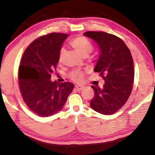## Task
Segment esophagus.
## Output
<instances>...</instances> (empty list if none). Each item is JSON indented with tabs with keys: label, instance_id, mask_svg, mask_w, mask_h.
Returning a JSON list of instances; mask_svg holds the SVG:
<instances>
[{
	"label": "esophagus",
	"instance_id": "1",
	"mask_svg": "<svg viewBox=\"0 0 155 155\" xmlns=\"http://www.w3.org/2000/svg\"><path fill=\"white\" fill-rule=\"evenodd\" d=\"M84 88V86L78 85V86H75V90L77 91H81L82 89H83Z\"/></svg>",
	"mask_w": 155,
	"mask_h": 155
}]
</instances>
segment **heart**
Returning a JSON list of instances; mask_svg holds the SVG:
<instances>
[{
    "label": "heart",
    "instance_id": "b5f03b06",
    "mask_svg": "<svg viewBox=\"0 0 155 155\" xmlns=\"http://www.w3.org/2000/svg\"><path fill=\"white\" fill-rule=\"evenodd\" d=\"M71 47L78 51L81 56L87 57L89 54L91 52L93 49V46L90 41L87 38L84 37H78V38H74L70 42ZM65 50L64 49H61L59 53V60L61 61L63 59L64 55ZM69 78L74 81L79 82L83 79L84 73L79 70H74L69 74Z\"/></svg>",
    "mask_w": 155,
    "mask_h": 155
}]
</instances>
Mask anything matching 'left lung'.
Listing matches in <instances>:
<instances>
[{
  "label": "left lung",
  "instance_id": "1",
  "mask_svg": "<svg viewBox=\"0 0 155 155\" xmlns=\"http://www.w3.org/2000/svg\"><path fill=\"white\" fill-rule=\"evenodd\" d=\"M98 45L99 57L94 71L104 79L103 87L91 86L94 97L92 109L104 115L117 112L127 102L134 81V64L130 51L120 38L104 32L84 34Z\"/></svg>",
  "mask_w": 155,
  "mask_h": 155
}]
</instances>
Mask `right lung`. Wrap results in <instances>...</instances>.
<instances>
[{"label": "right lung", "mask_w": 155, "mask_h": 155, "mask_svg": "<svg viewBox=\"0 0 155 155\" xmlns=\"http://www.w3.org/2000/svg\"><path fill=\"white\" fill-rule=\"evenodd\" d=\"M67 34L50 33L31 43L22 55L19 67L22 96L32 112L48 117L61 110L74 85L51 81Z\"/></svg>", "instance_id": "1"}]
</instances>
